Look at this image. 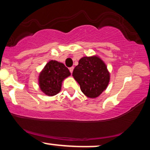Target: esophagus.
Wrapping results in <instances>:
<instances>
[{
	"instance_id": "1",
	"label": "esophagus",
	"mask_w": 150,
	"mask_h": 150,
	"mask_svg": "<svg viewBox=\"0 0 150 150\" xmlns=\"http://www.w3.org/2000/svg\"><path fill=\"white\" fill-rule=\"evenodd\" d=\"M73 69H74V68H73V67H71V68H69V70H70V73H73Z\"/></svg>"
}]
</instances>
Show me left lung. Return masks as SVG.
<instances>
[{"mask_svg":"<svg viewBox=\"0 0 150 150\" xmlns=\"http://www.w3.org/2000/svg\"><path fill=\"white\" fill-rule=\"evenodd\" d=\"M73 76L80 85L82 93L93 99L104 92L110 80L107 67L97 56L80 58L73 70Z\"/></svg>","mask_w":150,"mask_h":150,"instance_id":"1","label":"left lung"}]
</instances>
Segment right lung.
Returning <instances> with one entry per match:
<instances>
[{"mask_svg":"<svg viewBox=\"0 0 150 150\" xmlns=\"http://www.w3.org/2000/svg\"><path fill=\"white\" fill-rule=\"evenodd\" d=\"M70 75L69 70L63 63L51 60L39 74V87L46 95L54 96L61 91L63 80Z\"/></svg>","mask_w":150,"mask_h":150,"instance_id":"1","label":"right lung"}]
</instances>
